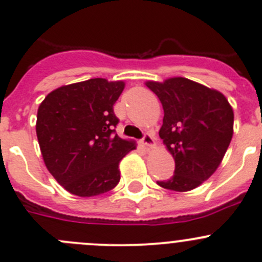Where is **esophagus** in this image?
I'll return each instance as SVG.
<instances>
[{"label": "esophagus", "mask_w": 262, "mask_h": 262, "mask_svg": "<svg viewBox=\"0 0 262 262\" xmlns=\"http://www.w3.org/2000/svg\"><path fill=\"white\" fill-rule=\"evenodd\" d=\"M141 142H142V145L147 148H152L154 146H155V139H154V137L151 136V134H145V137H143Z\"/></svg>", "instance_id": "1"}]
</instances>
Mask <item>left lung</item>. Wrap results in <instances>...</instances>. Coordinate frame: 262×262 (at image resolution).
Listing matches in <instances>:
<instances>
[{
  "mask_svg": "<svg viewBox=\"0 0 262 262\" xmlns=\"http://www.w3.org/2000/svg\"><path fill=\"white\" fill-rule=\"evenodd\" d=\"M164 110L159 136L174 159V174L158 185L190 191L208 180L226 154L234 133V111L221 92L185 77L145 82Z\"/></svg>",
  "mask_w": 262,
  "mask_h": 262,
  "instance_id": "8db88e82",
  "label": "left lung"
}]
</instances>
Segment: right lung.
Returning <instances> with one entry per match:
<instances>
[{"instance_id":"1","label":"right lung","mask_w":262,"mask_h":262,"mask_svg":"<svg viewBox=\"0 0 262 262\" xmlns=\"http://www.w3.org/2000/svg\"><path fill=\"white\" fill-rule=\"evenodd\" d=\"M124 81L98 77L63 85L45 97L37 110L36 134L49 172L77 196H95L120 181L119 163L136 150L132 139L114 134L119 123L114 104Z\"/></svg>"}]
</instances>
